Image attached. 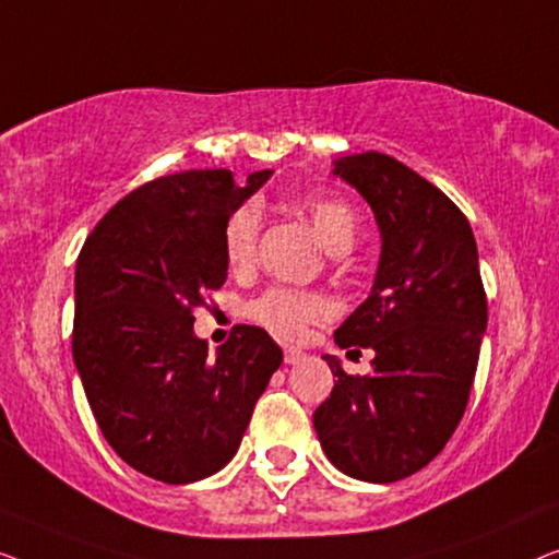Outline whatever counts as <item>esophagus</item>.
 <instances>
[{
    "label": "esophagus",
    "mask_w": 559,
    "mask_h": 559,
    "mask_svg": "<svg viewBox=\"0 0 559 559\" xmlns=\"http://www.w3.org/2000/svg\"><path fill=\"white\" fill-rule=\"evenodd\" d=\"M283 359H286V365H298V361L304 359V352L294 349V347H286V349H283Z\"/></svg>",
    "instance_id": "obj_1"
}]
</instances>
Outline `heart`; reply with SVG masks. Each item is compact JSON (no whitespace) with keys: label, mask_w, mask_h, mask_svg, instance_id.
<instances>
[{"label":"heart","mask_w":559,"mask_h":559,"mask_svg":"<svg viewBox=\"0 0 559 559\" xmlns=\"http://www.w3.org/2000/svg\"><path fill=\"white\" fill-rule=\"evenodd\" d=\"M301 212L311 219L329 253H347L357 242L359 219L349 204L340 200H306L301 202ZM258 233H261V210L253 202L240 204L227 215L223 225V255L230 269L240 271L253 263ZM326 313L329 306L324 298L309 290L271 288L250 304V317L283 340H296L306 326L321 321Z\"/></svg>","instance_id":"1"}]
</instances>
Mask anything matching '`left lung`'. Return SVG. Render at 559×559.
Segmentation results:
<instances>
[{
    "instance_id": "1",
    "label": "left lung",
    "mask_w": 559,
    "mask_h": 559,
    "mask_svg": "<svg viewBox=\"0 0 559 559\" xmlns=\"http://www.w3.org/2000/svg\"><path fill=\"white\" fill-rule=\"evenodd\" d=\"M332 175L367 200L382 240L372 290L334 342L374 359L372 374L352 377L324 355L336 382L313 428L342 474L392 484L428 466L466 411L486 332L476 238L438 187L388 154L340 156Z\"/></svg>"
}]
</instances>
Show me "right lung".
<instances>
[{"label": "right lung", "mask_w": 559, "mask_h": 559, "mask_svg": "<svg viewBox=\"0 0 559 559\" xmlns=\"http://www.w3.org/2000/svg\"><path fill=\"white\" fill-rule=\"evenodd\" d=\"M273 171L159 177L106 212L75 263L73 359L100 433L139 474L192 484L238 453L283 352L235 326L210 357L192 309L227 278L223 225Z\"/></svg>", "instance_id": "1"}]
</instances>
